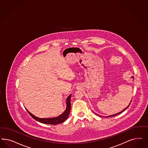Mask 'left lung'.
Instances as JSON below:
<instances>
[{
	"mask_svg": "<svg viewBox=\"0 0 148 148\" xmlns=\"http://www.w3.org/2000/svg\"><path fill=\"white\" fill-rule=\"evenodd\" d=\"M131 102H132V101H131ZM131 103H130V104L128 105V106H127V107L126 108H125L123 110H122V112H119V113H117V114H114V115H110V116H106V117H112V116H116V115H118V114H121V112H124L126 109H127L128 108V107L130 106V104H131ZM98 116H100V115H98Z\"/></svg>",
	"mask_w": 148,
	"mask_h": 148,
	"instance_id": "1",
	"label": "left lung"
}]
</instances>
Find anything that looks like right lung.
I'll return each mask as SVG.
<instances>
[{
  "label": "right lung",
  "instance_id": "right-lung-1",
  "mask_svg": "<svg viewBox=\"0 0 148 148\" xmlns=\"http://www.w3.org/2000/svg\"><path fill=\"white\" fill-rule=\"evenodd\" d=\"M71 95H70L68 98H66V110L62 113L61 115L57 117H52V118H46V119H42L36 117L34 115L31 114V112H28L27 109V111L29 113L32 117L34 119L39 122L45 123V124H49V125H57L59 123H61L62 122L65 121L68 117V115L71 112Z\"/></svg>",
  "mask_w": 148,
  "mask_h": 148
}]
</instances>
